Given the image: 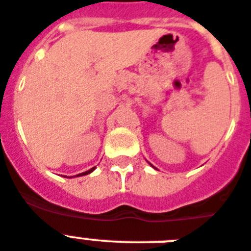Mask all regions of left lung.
<instances>
[{"mask_svg": "<svg viewBox=\"0 0 251 251\" xmlns=\"http://www.w3.org/2000/svg\"><path fill=\"white\" fill-rule=\"evenodd\" d=\"M150 165H151V164H150ZM151 166H152V165H151ZM152 168H153V166H152Z\"/></svg>", "mask_w": 251, "mask_h": 251, "instance_id": "obj_1", "label": "left lung"}]
</instances>
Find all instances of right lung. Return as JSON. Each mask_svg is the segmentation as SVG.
Segmentation results:
<instances>
[{"instance_id": "add662e5", "label": "right lung", "mask_w": 251, "mask_h": 251, "mask_svg": "<svg viewBox=\"0 0 251 251\" xmlns=\"http://www.w3.org/2000/svg\"><path fill=\"white\" fill-rule=\"evenodd\" d=\"M95 169H96V168H92V169H90L89 171H85V173H81V174H78V175H76V176H83V175H87V174H91L92 171L95 170Z\"/></svg>"}]
</instances>
